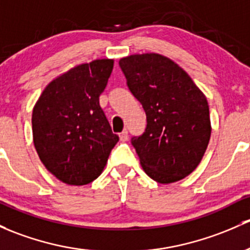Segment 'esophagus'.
<instances>
[{
    "instance_id": "obj_1",
    "label": "esophagus",
    "mask_w": 250,
    "mask_h": 250,
    "mask_svg": "<svg viewBox=\"0 0 250 250\" xmlns=\"http://www.w3.org/2000/svg\"><path fill=\"white\" fill-rule=\"evenodd\" d=\"M118 136H120V140L122 141V143H125V141H127L128 139V132L127 130H123L122 133L118 134Z\"/></svg>"
}]
</instances>
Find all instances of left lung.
<instances>
[{
	"label": "left lung",
	"instance_id": "1",
	"mask_svg": "<svg viewBox=\"0 0 250 250\" xmlns=\"http://www.w3.org/2000/svg\"><path fill=\"white\" fill-rule=\"evenodd\" d=\"M120 67L146 112L145 132L132 138L144 171L163 185L182 180L200 164L211 138L206 97L163 55H130Z\"/></svg>",
	"mask_w": 250,
	"mask_h": 250
}]
</instances>
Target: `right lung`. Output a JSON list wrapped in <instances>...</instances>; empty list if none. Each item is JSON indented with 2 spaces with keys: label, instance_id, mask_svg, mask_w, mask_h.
I'll return each instance as SVG.
<instances>
[{
  "label": "right lung",
  "instance_id": "obj_1",
  "mask_svg": "<svg viewBox=\"0 0 250 250\" xmlns=\"http://www.w3.org/2000/svg\"><path fill=\"white\" fill-rule=\"evenodd\" d=\"M112 68L109 59L79 64L54 79L33 107L36 151L63 183L83 186L96 180L117 144L99 105Z\"/></svg>",
  "mask_w": 250,
  "mask_h": 250
}]
</instances>
